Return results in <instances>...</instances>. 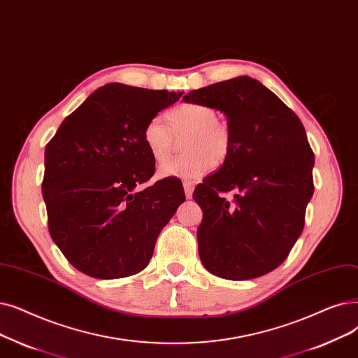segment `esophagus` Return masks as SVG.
<instances>
[{
	"instance_id": "1",
	"label": "esophagus",
	"mask_w": 358,
	"mask_h": 358,
	"mask_svg": "<svg viewBox=\"0 0 358 358\" xmlns=\"http://www.w3.org/2000/svg\"><path fill=\"white\" fill-rule=\"evenodd\" d=\"M184 185V192H185V197L190 199L192 194H193V190H194V184L192 181H184L182 182Z\"/></svg>"
}]
</instances>
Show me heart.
Listing matches in <instances>:
<instances>
[{"label":"heart","mask_w":358,"mask_h":358,"mask_svg":"<svg viewBox=\"0 0 358 358\" xmlns=\"http://www.w3.org/2000/svg\"><path fill=\"white\" fill-rule=\"evenodd\" d=\"M152 118L143 130V142L157 162H164L176 149L177 138L182 139L180 157L162 164L161 177L197 178L215 165L224 164L232 148V133L228 124L217 118L215 108L205 103H181L166 115Z\"/></svg>","instance_id":"1"}]
</instances>
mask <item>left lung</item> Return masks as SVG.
Here are the masks:
<instances>
[{
  "label": "left lung",
  "mask_w": 358,
  "mask_h": 358,
  "mask_svg": "<svg viewBox=\"0 0 358 358\" xmlns=\"http://www.w3.org/2000/svg\"><path fill=\"white\" fill-rule=\"evenodd\" d=\"M228 118L232 148L213 176L194 189L203 210L199 256L213 275L244 281L276 269L301 236L313 196L315 153L300 118L248 76L189 92ZM235 192L228 202L220 194Z\"/></svg>",
  "instance_id": "1"
}]
</instances>
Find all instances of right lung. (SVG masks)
<instances>
[{
  "label": "right lung",
  "instance_id": "add662e5",
  "mask_svg": "<svg viewBox=\"0 0 358 358\" xmlns=\"http://www.w3.org/2000/svg\"><path fill=\"white\" fill-rule=\"evenodd\" d=\"M181 93L108 83L71 113L45 148L42 196L51 238L99 279L143 271L185 194L176 178L136 190L155 173L146 124Z\"/></svg>",
  "mask_w": 358,
  "mask_h": 358
}]
</instances>
